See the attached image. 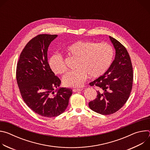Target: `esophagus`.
I'll return each mask as SVG.
<instances>
[{
    "instance_id": "obj_1",
    "label": "esophagus",
    "mask_w": 150,
    "mask_h": 150,
    "mask_svg": "<svg viewBox=\"0 0 150 150\" xmlns=\"http://www.w3.org/2000/svg\"><path fill=\"white\" fill-rule=\"evenodd\" d=\"M82 91V89L81 88H76V89H73L74 92H78V91Z\"/></svg>"
}]
</instances>
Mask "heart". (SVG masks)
I'll use <instances>...</instances> for the list:
<instances>
[{
	"label": "heart",
	"instance_id": "heart-1",
	"mask_svg": "<svg viewBox=\"0 0 150 150\" xmlns=\"http://www.w3.org/2000/svg\"><path fill=\"white\" fill-rule=\"evenodd\" d=\"M66 52L69 56L76 59V69L63 77L64 85L69 87L82 86L88 75L91 78L103 75L110 67L114 56L113 49L110 45L90 41H75L67 47ZM49 66L55 74H63L67 70L63 58L58 54L51 56Z\"/></svg>",
	"mask_w": 150,
	"mask_h": 150
}]
</instances>
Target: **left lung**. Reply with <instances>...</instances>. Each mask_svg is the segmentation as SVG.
I'll use <instances>...</instances> for the list:
<instances>
[{"label":"left lung","instance_id":"left-lung-1","mask_svg":"<svg viewBox=\"0 0 150 150\" xmlns=\"http://www.w3.org/2000/svg\"><path fill=\"white\" fill-rule=\"evenodd\" d=\"M116 54L110 67L103 75L90 83L97 87L96 99L88 103L94 112L103 115L113 114L120 109L129 98L133 82V68L129 53L115 38L109 36Z\"/></svg>","mask_w":150,"mask_h":150}]
</instances>
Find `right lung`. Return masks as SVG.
I'll return each instance as SVG.
<instances>
[{"mask_svg":"<svg viewBox=\"0 0 150 150\" xmlns=\"http://www.w3.org/2000/svg\"><path fill=\"white\" fill-rule=\"evenodd\" d=\"M57 37L40 34L32 38L21 52L16 67V81L23 99L33 111L46 117L65 112L72 94L71 88L59 87L60 79L49 66L48 48Z\"/></svg>","mask_w":150,"mask_h":150,"instance_id":"obj_1","label":"right lung"}]
</instances>
